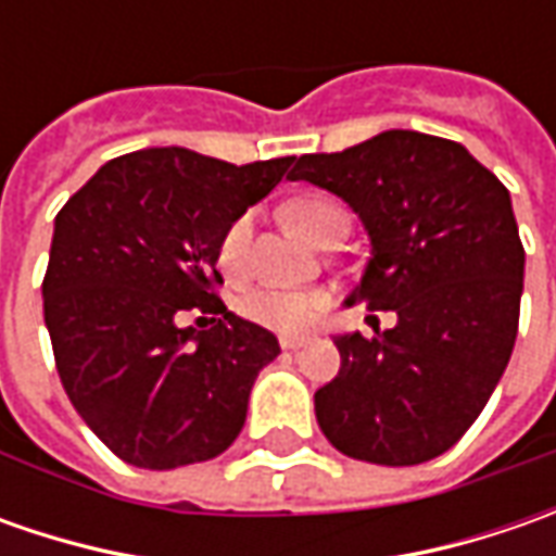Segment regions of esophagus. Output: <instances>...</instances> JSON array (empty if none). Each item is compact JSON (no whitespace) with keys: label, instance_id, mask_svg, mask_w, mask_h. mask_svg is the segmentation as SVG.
<instances>
[{"label":"esophagus","instance_id":"obj_1","mask_svg":"<svg viewBox=\"0 0 556 556\" xmlns=\"http://www.w3.org/2000/svg\"><path fill=\"white\" fill-rule=\"evenodd\" d=\"M300 346H306V337H281V350L293 353V350H300Z\"/></svg>","mask_w":556,"mask_h":556}]
</instances>
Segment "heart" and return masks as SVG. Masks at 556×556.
<instances>
[{
    "mask_svg": "<svg viewBox=\"0 0 556 556\" xmlns=\"http://www.w3.org/2000/svg\"><path fill=\"white\" fill-rule=\"evenodd\" d=\"M285 223L306 241H318L333 223H343L346 213L328 198H293L285 203L281 210ZM250 235H253V223L250 216H241L228 225V231L219 241V268L225 275H241L247 266V253H250ZM325 293L318 290H296V288H253L247 290L238 300V309L253 325L268 328L278 333H300L309 328L318 318V312L325 309Z\"/></svg>",
    "mask_w": 556,
    "mask_h": 556,
    "instance_id": "heart-1",
    "label": "heart"
}]
</instances>
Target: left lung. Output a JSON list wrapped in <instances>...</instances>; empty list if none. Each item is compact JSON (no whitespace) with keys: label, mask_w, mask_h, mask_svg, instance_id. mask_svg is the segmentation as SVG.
Wrapping results in <instances>:
<instances>
[{"label":"left lung","mask_w":556,"mask_h":556,"mask_svg":"<svg viewBox=\"0 0 556 556\" xmlns=\"http://www.w3.org/2000/svg\"><path fill=\"white\" fill-rule=\"evenodd\" d=\"M290 166V182L337 194L368 231L346 306L399 318L371 340L333 337L340 374L315 393L321 433L355 460L437 458L480 417L514 353L526 253L507 188L464 144L412 129Z\"/></svg>","instance_id":"left-lung-1"}]
</instances>
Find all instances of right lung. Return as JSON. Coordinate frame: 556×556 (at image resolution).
Here are the masks:
<instances>
[{
	"instance_id": "right-lung-1",
	"label": "right lung",
	"mask_w": 556,
	"mask_h": 556,
	"mask_svg": "<svg viewBox=\"0 0 556 556\" xmlns=\"http://www.w3.org/2000/svg\"><path fill=\"white\" fill-rule=\"evenodd\" d=\"M290 161L132 151L54 216L42 281L54 365L79 417L126 464H198L241 433L250 390L281 346L216 296L219 241ZM188 311L213 314L211 328L182 326Z\"/></svg>"
}]
</instances>
